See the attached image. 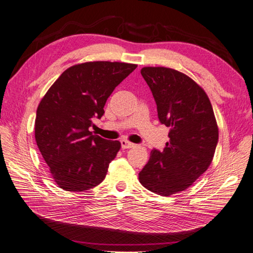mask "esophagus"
<instances>
[{
  "label": "esophagus",
  "instance_id": "1",
  "mask_svg": "<svg viewBox=\"0 0 253 253\" xmlns=\"http://www.w3.org/2000/svg\"><path fill=\"white\" fill-rule=\"evenodd\" d=\"M121 144H122V148L123 149H129V148H132L135 144H133L132 142L130 141H127L125 140V139H123V140H121Z\"/></svg>",
  "mask_w": 253,
  "mask_h": 253
}]
</instances>
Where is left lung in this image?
<instances>
[{"label":"left lung","instance_id":"1","mask_svg":"<svg viewBox=\"0 0 253 253\" xmlns=\"http://www.w3.org/2000/svg\"><path fill=\"white\" fill-rule=\"evenodd\" d=\"M161 124L169 128L165 148L153 149L139 173L148 190L171 196L186 190L211 164L218 128L207 93L196 82L173 68L143 67Z\"/></svg>","mask_w":253,"mask_h":253}]
</instances>
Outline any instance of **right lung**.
Instances as JSON below:
<instances>
[{"mask_svg": "<svg viewBox=\"0 0 253 253\" xmlns=\"http://www.w3.org/2000/svg\"><path fill=\"white\" fill-rule=\"evenodd\" d=\"M137 65L87 62L67 68L37 109L35 137L58 187L66 191L92 189L104 180L121 149L120 141L92 135L107 98Z\"/></svg>", "mask_w": 253, "mask_h": 253, "instance_id": "obj_1", "label": "right lung"}]
</instances>
